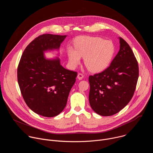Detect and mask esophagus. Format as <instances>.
Segmentation results:
<instances>
[{
    "label": "esophagus",
    "mask_w": 153,
    "mask_h": 153,
    "mask_svg": "<svg viewBox=\"0 0 153 153\" xmlns=\"http://www.w3.org/2000/svg\"><path fill=\"white\" fill-rule=\"evenodd\" d=\"M83 74H82V73H79L77 74V78L79 79V80H82L83 78Z\"/></svg>",
    "instance_id": "obj_1"
}]
</instances>
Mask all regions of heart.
Here are the masks:
<instances>
[{"label":"heart","mask_w":153,"mask_h":153,"mask_svg":"<svg viewBox=\"0 0 153 153\" xmlns=\"http://www.w3.org/2000/svg\"><path fill=\"white\" fill-rule=\"evenodd\" d=\"M75 50L68 51L69 62L76 67L84 58L85 67L91 72H100L106 69L111 63L115 53V47L110 40L96 36H82L74 43Z\"/></svg>","instance_id":"1"}]
</instances>
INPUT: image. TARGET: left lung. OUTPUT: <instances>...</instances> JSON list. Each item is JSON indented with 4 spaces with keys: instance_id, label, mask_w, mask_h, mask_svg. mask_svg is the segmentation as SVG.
<instances>
[{
    "instance_id": "1",
    "label": "left lung",
    "mask_w": 153,
    "mask_h": 153,
    "mask_svg": "<svg viewBox=\"0 0 153 153\" xmlns=\"http://www.w3.org/2000/svg\"><path fill=\"white\" fill-rule=\"evenodd\" d=\"M119 39V51L110 66L88 79L90 106L103 116L117 113L129 102L139 78L137 60L128 43Z\"/></svg>"
}]
</instances>
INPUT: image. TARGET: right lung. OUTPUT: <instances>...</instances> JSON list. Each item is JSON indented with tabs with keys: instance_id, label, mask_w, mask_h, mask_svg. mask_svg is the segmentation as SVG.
Here are the masks:
<instances>
[{
	"instance_id": "1",
	"label": "right lung",
	"mask_w": 153,
	"mask_h": 153,
	"mask_svg": "<svg viewBox=\"0 0 153 153\" xmlns=\"http://www.w3.org/2000/svg\"><path fill=\"white\" fill-rule=\"evenodd\" d=\"M66 36L44 34L25 49L17 67L22 97L32 111L44 117L59 114L67 103L77 73L64 68L59 59L48 60L43 51L59 49Z\"/></svg>"
}]
</instances>
